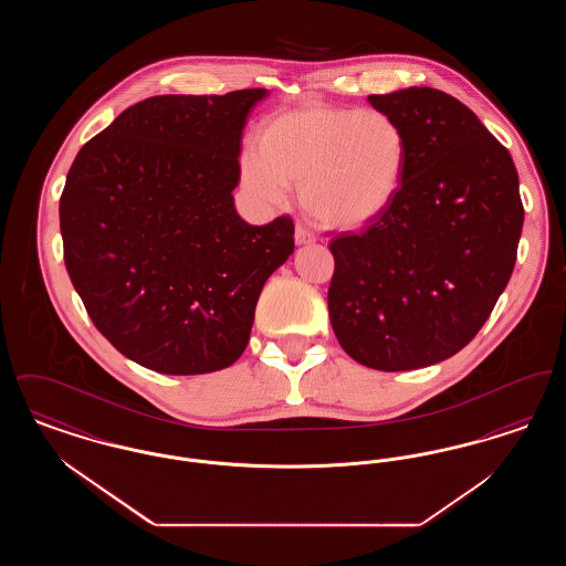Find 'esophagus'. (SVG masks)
I'll list each match as a JSON object with an SVG mask.
<instances>
[{"instance_id": "obj_1", "label": "esophagus", "mask_w": 566, "mask_h": 566, "mask_svg": "<svg viewBox=\"0 0 566 566\" xmlns=\"http://www.w3.org/2000/svg\"><path fill=\"white\" fill-rule=\"evenodd\" d=\"M295 242L298 243V245H301V243L316 242V235H314V231H310L303 222H296Z\"/></svg>"}]
</instances>
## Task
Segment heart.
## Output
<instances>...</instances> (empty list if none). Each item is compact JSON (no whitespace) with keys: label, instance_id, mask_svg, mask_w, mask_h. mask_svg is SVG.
Masks as SVG:
<instances>
[{"label":"heart","instance_id":"obj_1","mask_svg":"<svg viewBox=\"0 0 566 566\" xmlns=\"http://www.w3.org/2000/svg\"><path fill=\"white\" fill-rule=\"evenodd\" d=\"M407 137L376 108L312 106L271 118L240 155V182L256 203L280 206L289 182L326 222L360 227L376 220L403 180Z\"/></svg>","mask_w":566,"mask_h":566}]
</instances>
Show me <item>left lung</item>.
Masks as SVG:
<instances>
[{
	"label": "left lung",
	"instance_id": "8db88e82",
	"mask_svg": "<svg viewBox=\"0 0 566 566\" xmlns=\"http://www.w3.org/2000/svg\"><path fill=\"white\" fill-rule=\"evenodd\" d=\"M407 137L392 203L331 238L328 318L356 363L409 371L462 350L512 277L524 206L510 150L431 86L369 95Z\"/></svg>",
	"mask_w": 566,
	"mask_h": 566
}]
</instances>
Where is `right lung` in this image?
I'll return each mask as SVG.
<instances>
[{"mask_svg":"<svg viewBox=\"0 0 566 566\" xmlns=\"http://www.w3.org/2000/svg\"><path fill=\"white\" fill-rule=\"evenodd\" d=\"M265 88L157 95L88 139L59 199L63 259L97 331L137 365L197 376L233 365L256 301L295 250L289 214L240 218L245 116Z\"/></svg>","mask_w":566,"mask_h":566,"instance_id":"add662e5","label":"right lung"}]
</instances>
